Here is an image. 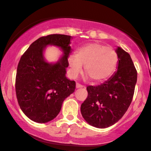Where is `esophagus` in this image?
Returning <instances> with one entry per match:
<instances>
[{"label":"esophagus","instance_id":"obj_1","mask_svg":"<svg viewBox=\"0 0 151 151\" xmlns=\"http://www.w3.org/2000/svg\"><path fill=\"white\" fill-rule=\"evenodd\" d=\"M83 87H84V86L81 85L80 84H79V83H77V84H76V88H77V89H79V88H83Z\"/></svg>","mask_w":151,"mask_h":151}]
</instances>
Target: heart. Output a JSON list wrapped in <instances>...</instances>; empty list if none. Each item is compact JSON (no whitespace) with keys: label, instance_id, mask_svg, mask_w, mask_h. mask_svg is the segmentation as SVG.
<instances>
[{"label":"heart","instance_id":"b5f03b06","mask_svg":"<svg viewBox=\"0 0 151 151\" xmlns=\"http://www.w3.org/2000/svg\"><path fill=\"white\" fill-rule=\"evenodd\" d=\"M71 74L76 77L84 71L96 83L102 82L109 79L116 69L118 55L113 48L100 43H89L81 47L75 55L69 58Z\"/></svg>","mask_w":151,"mask_h":151}]
</instances>
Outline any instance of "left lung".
Returning <instances> with one entry per match:
<instances>
[{"mask_svg":"<svg viewBox=\"0 0 151 151\" xmlns=\"http://www.w3.org/2000/svg\"><path fill=\"white\" fill-rule=\"evenodd\" d=\"M117 70L98 86L86 87L88 96L81 104V113L89 125L105 129L118 122L129 109L134 93L137 72L131 56L120 47Z\"/></svg>","mask_w":151,"mask_h":151,"instance_id":"1","label":"left lung"}]
</instances>
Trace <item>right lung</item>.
<instances>
[{
    "mask_svg": "<svg viewBox=\"0 0 151 151\" xmlns=\"http://www.w3.org/2000/svg\"><path fill=\"white\" fill-rule=\"evenodd\" d=\"M72 36L53 34L38 38L23 54L17 68L15 91L20 109L37 123L55 119L63 101L75 90V81L66 77ZM47 46H58L63 54L56 63L44 56Z\"/></svg>",
    "mask_w": 151,
    "mask_h": 151,
    "instance_id": "right-lung-1",
    "label": "right lung"
}]
</instances>
